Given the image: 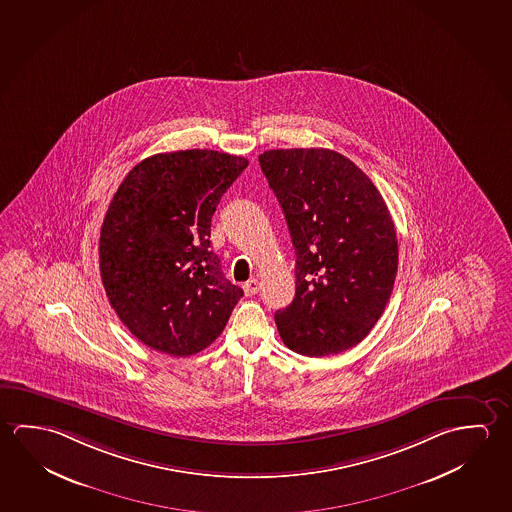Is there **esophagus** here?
Masks as SVG:
<instances>
[{"label":"esophagus","instance_id":"34e87169","mask_svg":"<svg viewBox=\"0 0 512 512\" xmlns=\"http://www.w3.org/2000/svg\"><path fill=\"white\" fill-rule=\"evenodd\" d=\"M260 284L257 278H252V280H248L246 284H244V293L246 296H253V294L259 293Z\"/></svg>","mask_w":512,"mask_h":512}]
</instances>
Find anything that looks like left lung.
<instances>
[{
  "label": "left lung",
  "mask_w": 512,
  "mask_h": 512,
  "mask_svg": "<svg viewBox=\"0 0 512 512\" xmlns=\"http://www.w3.org/2000/svg\"><path fill=\"white\" fill-rule=\"evenodd\" d=\"M259 162L296 250V294L275 314L280 337L307 357L346 352L368 336L393 293L398 241L386 202L334 150H269Z\"/></svg>",
  "instance_id": "obj_1"
}]
</instances>
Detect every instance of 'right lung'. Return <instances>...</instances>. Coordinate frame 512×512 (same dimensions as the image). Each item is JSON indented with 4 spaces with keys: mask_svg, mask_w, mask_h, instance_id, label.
I'll return each mask as SVG.
<instances>
[{
    "mask_svg": "<svg viewBox=\"0 0 512 512\" xmlns=\"http://www.w3.org/2000/svg\"><path fill=\"white\" fill-rule=\"evenodd\" d=\"M248 166L214 150L157 153L121 182L100 232L101 282L139 341L187 357L223 332L243 289L210 250L221 196Z\"/></svg>",
    "mask_w": 512,
    "mask_h": 512,
    "instance_id": "add662e5",
    "label": "right lung"
}]
</instances>
